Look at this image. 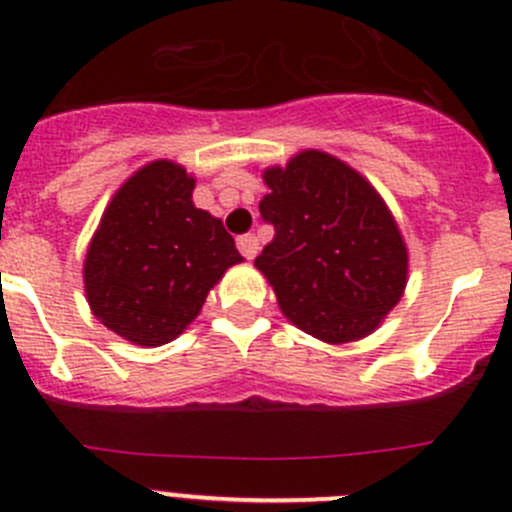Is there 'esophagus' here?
<instances>
[{
  "label": "esophagus",
  "mask_w": 512,
  "mask_h": 512,
  "mask_svg": "<svg viewBox=\"0 0 512 512\" xmlns=\"http://www.w3.org/2000/svg\"><path fill=\"white\" fill-rule=\"evenodd\" d=\"M237 250L242 252V257H245V260H255L257 250H260V242H257L255 235H250V232H247V235L237 237Z\"/></svg>",
  "instance_id": "obj_1"
}]
</instances>
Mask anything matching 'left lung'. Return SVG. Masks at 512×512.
I'll use <instances>...</instances> for the list:
<instances>
[{
    "mask_svg": "<svg viewBox=\"0 0 512 512\" xmlns=\"http://www.w3.org/2000/svg\"><path fill=\"white\" fill-rule=\"evenodd\" d=\"M260 203L275 237L255 267L282 312L322 342H354L379 327L406 287L409 255L384 200L356 170L322 151L265 170Z\"/></svg>",
    "mask_w": 512,
    "mask_h": 512,
    "instance_id": "1",
    "label": "left lung"
}]
</instances>
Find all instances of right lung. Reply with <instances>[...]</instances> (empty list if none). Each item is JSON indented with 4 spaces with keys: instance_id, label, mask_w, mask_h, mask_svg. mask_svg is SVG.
Wrapping results in <instances>:
<instances>
[{
    "instance_id": "obj_1",
    "label": "right lung",
    "mask_w": 512,
    "mask_h": 512,
    "mask_svg": "<svg viewBox=\"0 0 512 512\" xmlns=\"http://www.w3.org/2000/svg\"><path fill=\"white\" fill-rule=\"evenodd\" d=\"M195 180L156 160L113 195L84 262L86 297L111 332L143 347L178 337L235 262V240L193 205Z\"/></svg>"
}]
</instances>
